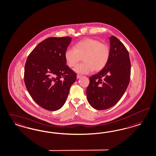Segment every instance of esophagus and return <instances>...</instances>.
<instances>
[{
	"mask_svg": "<svg viewBox=\"0 0 156 156\" xmlns=\"http://www.w3.org/2000/svg\"><path fill=\"white\" fill-rule=\"evenodd\" d=\"M81 76H82V75H80V74H77V75H76V78H78V79H79V78H81Z\"/></svg>",
	"mask_w": 156,
	"mask_h": 156,
	"instance_id": "34e87169",
	"label": "esophagus"
}]
</instances>
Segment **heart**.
<instances>
[{
	"instance_id": "1",
	"label": "heart",
	"mask_w": 156,
	"mask_h": 156,
	"mask_svg": "<svg viewBox=\"0 0 156 156\" xmlns=\"http://www.w3.org/2000/svg\"><path fill=\"white\" fill-rule=\"evenodd\" d=\"M111 50L105 43L93 38H86L76 43L74 48H68L65 52L67 65L73 67L82 58L83 63L78 65L74 70L76 73L86 74L94 70L99 71L107 65Z\"/></svg>"
}]
</instances>
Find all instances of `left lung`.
Instances as JSON below:
<instances>
[{
    "label": "left lung",
    "mask_w": 156,
    "mask_h": 156,
    "mask_svg": "<svg viewBox=\"0 0 156 156\" xmlns=\"http://www.w3.org/2000/svg\"><path fill=\"white\" fill-rule=\"evenodd\" d=\"M109 39L111 55L107 65L89 78L86 89L88 102L97 110H105L117 104L130 80L131 63L127 49L115 36Z\"/></svg>",
    "instance_id": "left-lung-1"
}]
</instances>
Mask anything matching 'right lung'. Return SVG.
<instances>
[{
	"label": "right lung",
	"mask_w": 156,
	"mask_h": 156,
	"mask_svg": "<svg viewBox=\"0 0 156 156\" xmlns=\"http://www.w3.org/2000/svg\"><path fill=\"white\" fill-rule=\"evenodd\" d=\"M71 41L68 36L48 37L33 49L25 65L24 81L33 100L54 111L63 107L76 74L66 65L65 52Z\"/></svg>",
	"instance_id": "add662e5"
}]
</instances>
